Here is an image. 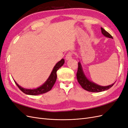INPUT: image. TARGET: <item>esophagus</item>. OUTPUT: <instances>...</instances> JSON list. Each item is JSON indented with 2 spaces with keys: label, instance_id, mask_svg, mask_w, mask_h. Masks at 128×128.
Masks as SVG:
<instances>
[{
  "label": "esophagus",
  "instance_id": "34e87169",
  "mask_svg": "<svg viewBox=\"0 0 128 128\" xmlns=\"http://www.w3.org/2000/svg\"><path fill=\"white\" fill-rule=\"evenodd\" d=\"M72 52L68 53L66 54V59L67 60L71 59L72 58Z\"/></svg>",
  "mask_w": 128,
  "mask_h": 128
}]
</instances>
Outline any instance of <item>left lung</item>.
Listing matches in <instances>:
<instances>
[{
    "label": "left lung",
    "mask_w": 128,
    "mask_h": 128,
    "mask_svg": "<svg viewBox=\"0 0 128 128\" xmlns=\"http://www.w3.org/2000/svg\"><path fill=\"white\" fill-rule=\"evenodd\" d=\"M101 30L102 34L104 36L110 38H113V37H112L108 32H107L104 29L101 28ZM76 76L77 81H78V82L80 85L81 86H82L84 90L89 92H99L104 91H106L108 89L110 88L112 86H113L115 83H114L113 84H112V85H110V86H100L99 85H98L93 82H91V81H90L86 78V75H84L82 66H81V64L80 62L78 63V69H77Z\"/></svg>",
    "instance_id": "1"
}]
</instances>
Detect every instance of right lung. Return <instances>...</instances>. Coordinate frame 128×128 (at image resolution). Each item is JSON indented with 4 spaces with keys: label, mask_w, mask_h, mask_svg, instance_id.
Segmentation results:
<instances>
[{
    "label": "right lung",
    "mask_w": 128,
    "mask_h": 128,
    "mask_svg": "<svg viewBox=\"0 0 128 128\" xmlns=\"http://www.w3.org/2000/svg\"><path fill=\"white\" fill-rule=\"evenodd\" d=\"M64 63V59H62L60 61L55 65L54 67L52 72L51 73V75H50L49 77L47 80L42 85V86H40L39 88H37L34 89H28V88H24L20 86L14 80L15 84H16L18 87L20 88V90L24 93L28 95H32V96H36L40 94H45V93L47 92L50 91L52 89V87L53 86L54 84H55L56 78H57V75H56V72L61 67L63 66Z\"/></svg>",
    "instance_id": "add662e5"
}]
</instances>
